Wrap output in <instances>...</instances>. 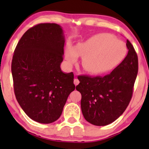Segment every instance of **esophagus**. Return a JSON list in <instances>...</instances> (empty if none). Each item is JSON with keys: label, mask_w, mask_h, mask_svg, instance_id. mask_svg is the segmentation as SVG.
I'll return each instance as SVG.
<instances>
[{"label": "esophagus", "mask_w": 149, "mask_h": 149, "mask_svg": "<svg viewBox=\"0 0 149 149\" xmlns=\"http://www.w3.org/2000/svg\"><path fill=\"white\" fill-rule=\"evenodd\" d=\"M74 85H77L79 83V81L78 80V79H74Z\"/></svg>", "instance_id": "esophagus-1"}]
</instances>
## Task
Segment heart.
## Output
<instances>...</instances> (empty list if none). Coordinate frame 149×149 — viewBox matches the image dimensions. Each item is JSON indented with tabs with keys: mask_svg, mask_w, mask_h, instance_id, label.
I'll return each instance as SVG.
<instances>
[{
	"mask_svg": "<svg viewBox=\"0 0 149 149\" xmlns=\"http://www.w3.org/2000/svg\"><path fill=\"white\" fill-rule=\"evenodd\" d=\"M127 54L125 43L107 33L95 34L76 46L67 45L65 58L68 66L83 56L81 64L87 72L98 74L109 72L124 60Z\"/></svg>",
	"mask_w": 149,
	"mask_h": 149,
	"instance_id": "1",
	"label": "heart"
}]
</instances>
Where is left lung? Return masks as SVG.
Listing matches in <instances>:
<instances>
[{
  "mask_svg": "<svg viewBox=\"0 0 149 149\" xmlns=\"http://www.w3.org/2000/svg\"><path fill=\"white\" fill-rule=\"evenodd\" d=\"M127 56L109 74L80 76L76 89L81 93V107L89 123L104 126L113 123L125 111L131 100L138 70V56L127 40Z\"/></svg>",
  "mask_w": 149,
  "mask_h": 149,
  "instance_id": "8db88e82",
  "label": "left lung"
}]
</instances>
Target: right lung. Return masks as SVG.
<instances>
[{"label": "right lung", "instance_id": "add662e5", "mask_svg": "<svg viewBox=\"0 0 149 149\" xmlns=\"http://www.w3.org/2000/svg\"><path fill=\"white\" fill-rule=\"evenodd\" d=\"M65 36L57 24H40L28 29L16 47L11 63L16 99L30 119L51 123L62 115L74 90V74L63 72Z\"/></svg>", "mask_w": 149, "mask_h": 149}]
</instances>
